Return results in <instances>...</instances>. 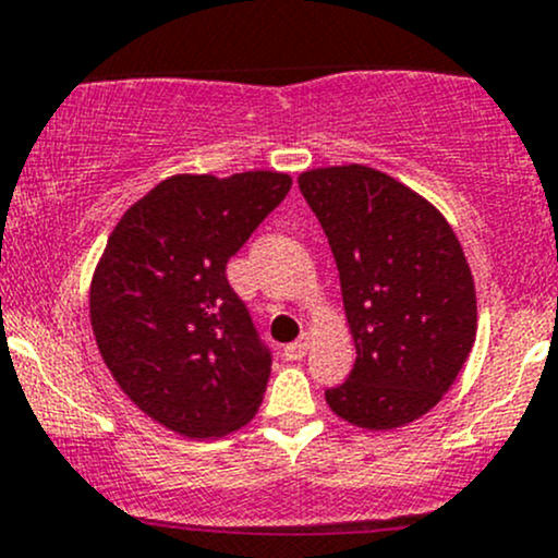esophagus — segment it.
<instances>
[{
    "label": "esophagus",
    "mask_w": 558,
    "mask_h": 558,
    "mask_svg": "<svg viewBox=\"0 0 558 558\" xmlns=\"http://www.w3.org/2000/svg\"><path fill=\"white\" fill-rule=\"evenodd\" d=\"M306 349H308V336H306V332H303V336L298 338V341L287 343V347H284V357L292 360V363H298V360H303Z\"/></svg>",
    "instance_id": "1"
}]
</instances>
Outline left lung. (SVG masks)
<instances>
[{
	"instance_id": "8db88e82",
	"label": "left lung",
	"mask_w": 558,
	"mask_h": 558,
	"mask_svg": "<svg viewBox=\"0 0 558 558\" xmlns=\"http://www.w3.org/2000/svg\"><path fill=\"white\" fill-rule=\"evenodd\" d=\"M330 241L357 360L327 405L387 433L440 403L470 357L478 306L468 257L424 195L363 163L298 177Z\"/></svg>"
}]
</instances>
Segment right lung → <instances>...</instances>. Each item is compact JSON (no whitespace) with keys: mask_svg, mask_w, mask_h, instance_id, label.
Instances as JSON below:
<instances>
[{"mask_svg":"<svg viewBox=\"0 0 558 558\" xmlns=\"http://www.w3.org/2000/svg\"><path fill=\"white\" fill-rule=\"evenodd\" d=\"M290 174H174L129 206L90 279V325L125 398L185 438L236 433L271 354L226 266L290 193Z\"/></svg>","mask_w":558,"mask_h":558,"instance_id":"1","label":"right lung"}]
</instances>
